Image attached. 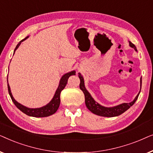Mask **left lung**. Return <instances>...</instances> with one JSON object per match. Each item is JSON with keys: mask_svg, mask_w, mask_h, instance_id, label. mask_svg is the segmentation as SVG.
Listing matches in <instances>:
<instances>
[{"mask_svg": "<svg viewBox=\"0 0 153 153\" xmlns=\"http://www.w3.org/2000/svg\"><path fill=\"white\" fill-rule=\"evenodd\" d=\"M129 46L131 47H132L136 51H137V48H136L135 45L129 42ZM79 77L80 79V84H79V88L81 91H83V94L85 96V103L86 105V107L91 111L92 113L95 114L96 115L100 116H104V117H115L120 116V114H122L125 111L131 107L135 103V102L137 101L139 97L140 92L139 94L137 95V97H135V99L133 100L132 102H129V103H123L121 104L120 105L114 106V107H104L97 103L95 100H93V98L91 97V95H90V93L88 92V91L85 89V85H84V81H83V76H81L80 73H79Z\"/></svg>", "mask_w": 153, "mask_h": 153, "instance_id": "8db88e82", "label": "left lung"}]
</instances>
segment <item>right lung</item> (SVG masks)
Instances as JSON below:
<instances>
[{
    "label": "right lung",
    "instance_id": "add662e5",
    "mask_svg": "<svg viewBox=\"0 0 153 153\" xmlns=\"http://www.w3.org/2000/svg\"><path fill=\"white\" fill-rule=\"evenodd\" d=\"M28 37H26V38L22 39V41H20L18 43V45H16V47L14 49V53L15 52L16 49H17V48L19 47V45L22 43V42L24 41L26 38H28ZM72 75H75V71H72V72L67 73V74H64L63 76H62L61 79L60 81L59 85H58V88L56 90L55 95H54L53 99L51 102H49V104H47V105L45 106H42L41 108H30L28 107H26V106L22 105V104L18 103L14 99L13 96L12 95L11 91H10V87L9 84L7 83V88H8V92H9L10 96L11 97L12 102H14V104H15V106L17 107L20 111H22L23 113H24L25 114L28 115L29 116H33V117H36V118H42V117H47L51 116V115L55 114V113L57 111L58 107L60 106V93L61 91L65 88V85H67V83H68V80L69 77ZM8 77V74H7ZM8 81V80H7Z\"/></svg>",
    "mask_w": 153,
    "mask_h": 153
}]
</instances>
